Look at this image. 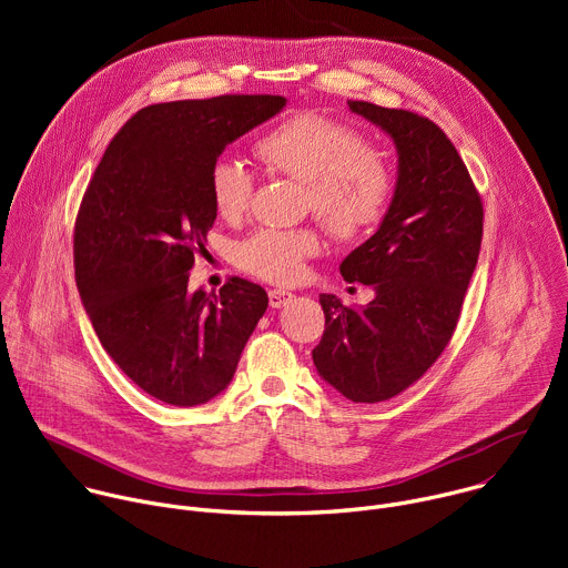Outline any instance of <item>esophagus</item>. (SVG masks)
I'll use <instances>...</instances> for the list:
<instances>
[{
    "label": "esophagus",
    "instance_id": "obj_1",
    "mask_svg": "<svg viewBox=\"0 0 568 568\" xmlns=\"http://www.w3.org/2000/svg\"><path fill=\"white\" fill-rule=\"evenodd\" d=\"M292 298V292L285 290H270V305L272 307H283Z\"/></svg>",
    "mask_w": 568,
    "mask_h": 568
}]
</instances>
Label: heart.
<instances>
[{
	"instance_id": "1",
	"label": "heart",
	"mask_w": 568,
	"mask_h": 568,
	"mask_svg": "<svg viewBox=\"0 0 568 568\" xmlns=\"http://www.w3.org/2000/svg\"><path fill=\"white\" fill-rule=\"evenodd\" d=\"M256 156L281 175L305 184L307 204L339 237H357L386 215L395 193L388 156L351 123L323 112H296L254 143ZM215 213L237 222L254 197V173L233 156H217L209 171ZM312 229H258L237 245V265L270 283H294L318 254Z\"/></svg>"
}]
</instances>
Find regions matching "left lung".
<instances>
[{
    "mask_svg": "<svg viewBox=\"0 0 568 568\" xmlns=\"http://www.w3.org/2000/svg\"><path fill=\"white\" fill-rule=\"evenodd\" d=\"M397 150V184L379 229L339 265L375 290L366 307L321 294L326 331L312 351L318 375L353 402H384L443 355L474 274L483 202L447 134L409 110L348 101Z\"/></svg>",
    "mask_w": 568,
    "mask_h": 568,
    "instance_id": "8db88e82",
    "label": "left lung"
}]
</instances>
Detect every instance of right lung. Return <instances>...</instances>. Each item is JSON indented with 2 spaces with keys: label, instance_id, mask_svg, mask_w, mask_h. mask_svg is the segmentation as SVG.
I'll return each instance as SVG.
<instances>
[{
  "label": "right lung",
  "instance_id": "1",
  "mask_svg": "<svg viewBox=\"0 0 568 568\" xmlns=\"http://www.w3.org/2000/svg\"><path fill=\"white\" fill-rule=\"evenodd\" d=\"M285 108L224 94L139 110L110 141L73 226L75 285L114 364L148 395L195 407L224 390L267 310V292L229 278L189 290L215 222L209 171L222 150Z\"/></svg>",
  "mask_w": 568,
  "mask_h": 568
}]
</instances>
